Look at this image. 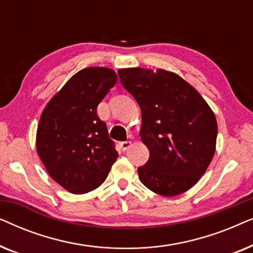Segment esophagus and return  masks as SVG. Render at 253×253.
I'll list each match as a JSON object with an SVG mask.
<instances>
[{"label": "esophagus", "instance_id": "34e87169", "mask_svg": "<svg viewBox=\"0 0 253 253\" xmlns=\"http://www.w3.org/2000/svg\"><path fill=\"white\" fill-rule=\"evenodd\" d=\"M131 145H132L131 141H122V143H120V147L122 148V151L126 152V150H129V148L131 147Z\"/></svg>", "mask_w": 253, "mask_h": 253}]
</instances>
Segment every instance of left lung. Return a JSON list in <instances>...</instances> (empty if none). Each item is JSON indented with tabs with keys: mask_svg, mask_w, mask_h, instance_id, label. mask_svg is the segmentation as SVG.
Listing matches in <instances>:
<instances>
[{
	"mask_svg": "<svg viewBox=\"0 0 253 253\" xmlns=\"http://www.w3.org/2000/svg\"><path fill=\"white\" fill-rule=\"evenodd\" d=\"M123 87L141 110V141L150 159L138 168L141 183L165 197L192 188L215 153L217 123L197 89L178 75L158 69H120Z\"/></svg>",
	"mask_w": 253,
	"mask_h": 253,
	"instance_id": "1",
	"label": "left lung"
}]
</instances>
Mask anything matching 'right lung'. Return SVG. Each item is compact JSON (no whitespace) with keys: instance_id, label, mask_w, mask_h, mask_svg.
Here are the masks:
<instances>
[{"instance_id":"add662e5","label":"right lung","mask_w":253,"mask_h":253,"mask_svg":"<svg viewBox=\"0 0 253 253\" xmlns=\"http://www.w3.org/2000/svg\"><path fill=\"white\" fill-rule=\"evenodd\" d=\"M116 82L112 69H83L65 83L41 114L38 155L50 177L75 195L101 185L119 157L106 123L96 114V107Z\"/></svg>"}]
</instances>
